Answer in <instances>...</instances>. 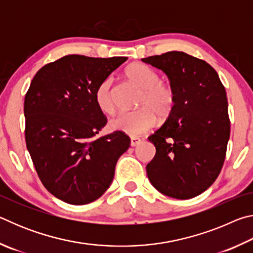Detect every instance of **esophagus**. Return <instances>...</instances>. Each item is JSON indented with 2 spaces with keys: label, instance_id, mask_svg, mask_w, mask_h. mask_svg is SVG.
Instances as JSON below:
<instances>
[{
  "label": "esophagus",
  "instance_id": "34e87169",
  "mask_svg": "<svg viewBox=\"0 0 253 253\" xmlns=\"http://www.w3.org/2000/svg\"><path fill=\"white\" fill-rule=\"evenodd\" d=\"M142 140H140V138H138V137H130V145L132 147L134 146H137Z\"/></svg>",
  "mask_w": 253,
  "mask_h": 253
}]
</instances>
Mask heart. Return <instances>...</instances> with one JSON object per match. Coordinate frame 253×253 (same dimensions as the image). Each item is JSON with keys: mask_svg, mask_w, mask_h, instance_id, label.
<instances>
[{"mask_svg": "<svg viewBox=\"0 0 253 253\" xmlns=\"http://www.w3.org/2000/svg\"><path fill=\"white\" fill-rule=\"evenodd\" d=\"M126 75L132 84L143 89L139 97V109L123 111L110 119L111 129L124 131L130 136H138L151 129L161 118L169 117L175 106V90L168 83L161 81V77L151 67L142 63H132L126 69ZM114 80L107 77L101 80L95 90V100L99 109L107 114L115 111L113 90Z\"/></svg>", "mask_w": 253, "mask_h": 253, "instance_id": "obj_1", "label": "heart"}]
</instances>
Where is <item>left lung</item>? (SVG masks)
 Here are the masks:
<instances>
[{"instance_id":"left-lung-1","label":"left lung","mask_w":253,"mask_h":253,"mask_svg":"<svg viewBox=\"0 0 253 253\" xmlns=\"http://www.w3.org/2000/svg\"><path fill=\"white\" fill-rule=\"evenodd\" d=\"M142 60L168 75L176 96L168 121L148 137L156 147L146 166L148 179L164 195L192 199L212 185L225 160L230 138L225 88L208 62L185 52Z\"/></svg>"}]
</instances>
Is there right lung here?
<instances>
[{
    "label": "right lung",
    "mask_w": 253,
    "mask_h": 253,
    "mask_svg": "<svg viewBox=\"0 0 253 253\" xmlns=\"http://www.w3.org/2000/svg\"><path fill=\"white\" fill-rule=\"evenodd\" d=\"M126 60L66 55L42 67L25 93L27 148L42 184L63 202L99 199L130 146L124 131L97 137L107 118L95 100L97 85Z\"/></svg>",
    "instance_id": "add662e5"
}]
</instances>
